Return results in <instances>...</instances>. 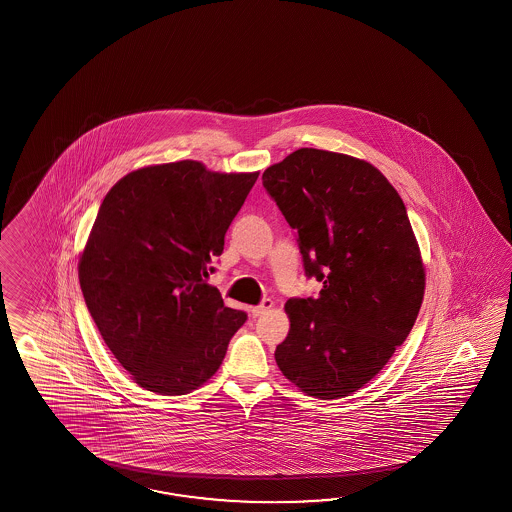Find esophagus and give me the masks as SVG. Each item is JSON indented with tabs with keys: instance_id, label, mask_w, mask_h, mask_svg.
Returning <instances> with one entry per match:
<instances>
[{
	"instance_id": "34e87169",
	"label": "esophagus",
	"mask_w": 512,
	"mask_h": 512,
	"mask_svg": "<svg viewBox=\"0 0 512 512\" xmlns=\"http://www.w3.org/2000/svg\"><path fill=\"white\" fill-rule=\"evenodd\" d=\"M272 300H263L260 305H256V307H252L251 313L252 316H261L263 313H267L269 309L272 307Z\"/></svg>"
}]
</instances>
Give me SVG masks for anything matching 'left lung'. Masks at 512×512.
Here are the masks:
<instances>
[{"mask_svg": "<svg viewBox=\"0 0 512 512\" xmlns=\"http://www.w3.org/2000/svg\"><path fill=\"white\" fill-rule=\"evenodd\" d=\"M298 234L316 298L285 304L291 329L274 351L285 379L316 399L357 392L410 335L425 265L403 199L368 161L300 148L263 172Z\"/></svg>", "mask_w": 512, "mask_h": 512, "instance_id": "1", "label": "left lung"}]
</instances>
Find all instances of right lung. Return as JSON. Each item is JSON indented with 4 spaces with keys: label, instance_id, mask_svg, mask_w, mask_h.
Instances as JSON below:
<instances>
[{
    "label": "right lung",
    "instance_id": "1",
    "mask_svg": "<svg viewBox=\"0 0 512 512\" xmlns=\"http://www.w3.org/2000/svg\"><path fill=\"white\" fill-rule=\"evenodd\" d=\"M258 175L199 161L152 164L104 197L78 278L106 346L144 390L194 392L245 324L207 278Z\"/></svg>",
    "mask_w": 512,
    "mask_h": 512
}]
</instances>
